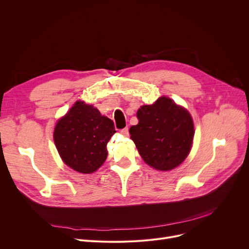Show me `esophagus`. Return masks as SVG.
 I'll use <instances>...</instances> for the list:
<instances>
[{
  "mask_svg": "<svg viewBox=\"0 0 249 249\" xmlns=\"http://www.w3.org/2000/svg\"><path fill=\"white\" fill-rule=\"evenodd\" d=\"M121 133L124 135V136H128L129 135V132H128V128L125 127L123 129H121Z\"/></svg>",
  "mask_w": 249,
  "mask_h": 249,
  "instance_id": "esophagus-1",
  "label": "esophagus"
}]
</instances>
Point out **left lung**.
<instances>
[{
	"label": "left lung",
	"instance_id": "obj_1",
	"mask_svg": "<svg viewBox=\"0 0 249 249\" xmlns=\"http://www.w3.org/2000/svg\"><path fill=\"white\" fill-rule=\"evenodd\" d=\"M138 124L129 129L139 154L158 171H171L189 155L194 139L190 113L172 99L160 97L137 111Z\"/></svg>",
	"mask_w": 249,
	"mask_h": 249
}]
</instances>
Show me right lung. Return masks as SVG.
Wrapping results in <instances>:
<instances>
[{
	"mask_svg": "<svg viewBox=\"0 0 249 249\" xmlns=\"http://www.w3.org/2000/svg\"><path fill=\"white\" fill-rule=\"evenodd\" d=\"M114 123L91 105L77 101L55 125L53 139L63 162L75 172L91 174L107 159Z\"/></svg>",
	"mask_w": 249,
	"mask_h": 249,
	"instance_id": "1",
	"label": "right lung"
}]
</instances>
